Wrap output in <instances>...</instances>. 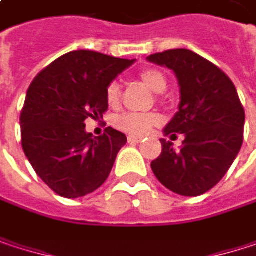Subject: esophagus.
<instances>
[{
    "label": "esophagus",
    "mask_w": 256,
    "mask_h": 256,
    "mask_svg": "<svg viewBox=\"0 0 256 256\" xmlns=\"http://www.w3.org/2000/svg\"><path fill=\"white\" fill-rule=\"evenodd\" d=\"M128 144H140L144 140V138L142 136H133V134H130V136H128Z\"/></svg>",
    "instance_id": "obj_1"
}]
</instances>
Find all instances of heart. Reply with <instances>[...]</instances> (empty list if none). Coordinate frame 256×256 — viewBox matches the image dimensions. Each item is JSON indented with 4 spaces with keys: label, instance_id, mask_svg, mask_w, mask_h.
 Segmentation results:
<instances>
[{
    "label": "heart",
    "instance_id": "b5f03b06",
    "mask_svg": "<svg viewBox=\"0 0 256 256\" xmlns=\"http://www.w3.org/2000/svg\"><path fill=\"white\" fill-rule=\"evenodd\" d=\"M142 84L154 93H163L168 88V80L158 70H146L140 74ZM106 102L110 106H117L120 104L122 88L118 82H111L106 88ZM162 123V118L156 112H124L114 118V126L130 134H146L150 130Z\"/></svg>",
    "mask_w": 256,
    "mask_h": 256
}]
</instances>
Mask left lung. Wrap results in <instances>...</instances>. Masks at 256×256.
I'll return each mask as SVG.
<instances>
[{"instance_id":"8db88e82","label":"left lung","mask_w":256,"mask_h":256,"mask_svg":"<svg viewBox=\"0 0 256 256\" xmlns=\"http://www.w3.org/2000/svg\"><path fill=\"white\" fill-rule=\"evenodd\" d=\"M146 60L172 70L178 78L179 111L163 133L185 136L178 151L160 139L162 154L151 169L168 190L202 196L224 178L242 148L244 110L237 90L218 66L186 48L156 53Z\"/></svg>"}]
</instances>
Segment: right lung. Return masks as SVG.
<instances>
[{
    "instance_id": "right-lung-1",
    "label": "right lung",
    "mask_w": 256,
    "mask_h": 256,
    "mask_svg": "<svg viewBox=\"0 0 256 256\" xmlns=\"http://www.w3.org/2000/svg\"><path fill=\"white\" fill-rule=\"evenodd\" d=\"M133 62L77 50L30 82L20 112L22 148L35 174L60 197L90 194L110 176L128 138L112 128L93 138L84 122L102 118L108 86Z\"/></svg>"
}]
</instances>
